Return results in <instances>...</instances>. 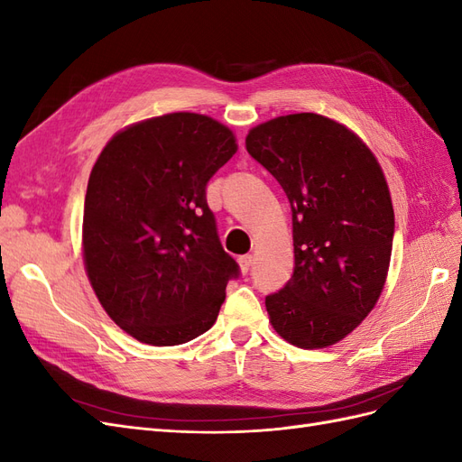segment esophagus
Wrapping results in <instances>:
<instances>
[{
    "instance_id": "34e87169",
    "label": "esophagus",
    "mask_w": 462,
    "mask_h": 462,
    "mask_svg": "<svg viewBox=\"0 0 462 462\" xmlns=\"http://www.w3.org/2000/svg\"><path fill=\"white\" fill-rule=\"evenodd\" d=\"M250 265H253V256L246 254V256H241V258H239V268H241L243 273H248Z\"/></svg>"
}]
</instances>
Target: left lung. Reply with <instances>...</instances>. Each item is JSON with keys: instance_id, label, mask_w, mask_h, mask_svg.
<instances>
[{"instance_id": "1", "label": "left lung", "mask_w": 462, "mask_h": 462, "mask_svg": "<svg viewBox=\"0 0 462 462\" xmlns=\"http://www.w3.org/2000/svg\"><path fill=\"white\" fill-rule=\"evenodd\" d=\"M246 150L285 190L295 272L265 297L279 337L326 348L356 329L380 299L395 214L374 152L343 123L291 114L256 125Z\"/></svg>"}]
</instances>
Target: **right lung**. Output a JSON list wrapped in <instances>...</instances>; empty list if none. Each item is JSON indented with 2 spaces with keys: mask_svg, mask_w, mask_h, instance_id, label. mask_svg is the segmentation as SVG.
<instances>
[{
  "mask_svg": "<svg viewBox=\"0 0 462 462\" xmlns=\"http://www.w3.org/2000/svg\"><path fill=\"white\" fill-rule=\"evenodd\" d=\"M236 148L223 123L177 111L129 125L97 156L82 258L102 309L136 341L183 345L214 326L239 265L219 243L206 185Z\"/></svg>",
  "mask_w": 462,
  "mask_h": 462,
  "instance_id": "right-lung-1",
  "label": "right lung"
}]
</instances>
